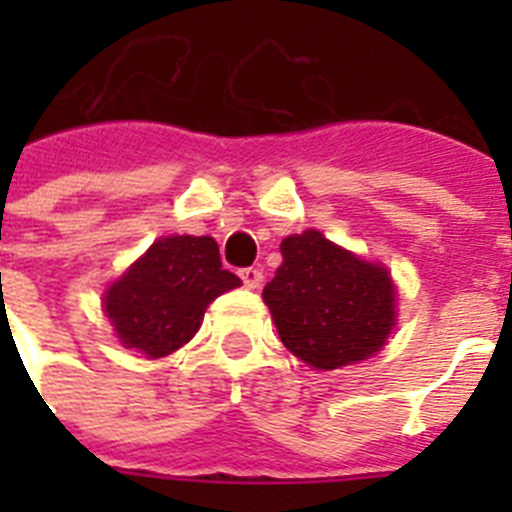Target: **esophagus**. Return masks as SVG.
Instances as JSON below:
<instances>
[{
  "label": "esophagus",
  "instance_id": "esophagus-1",
  "mask_svg": "<svg viewBox=\"0 0 512 512\" xmlns=\"http://www.w3.org/2000/svg\"><path fill=\"white\" fill-rule=\"evenodd\" d=\"M241 279L248 289H259L261 282H264V271L256 269V266H248V269H241Z\"/></svg>",
  "mask_w": 512,
  "mask_h": 512
}]
</instances>
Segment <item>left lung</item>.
I'll use <instances>...</instances> for the list:
<instances>
[{
  "instance_id": "obj_1",
  "label": "left lung",
  "mask_w": 512,
  "mask_h": 512,
  "mask_svg": "<svg viewBox=\"0 0 512 512\" xmlns=\"http://www.w3.org/2000/svg\"><path fill=\"white\" fill-rule=\"evenodd\" d=\"M264 302L284 346L312 369L374 356L395 328V284L382 264L330 243L320 230L284 238Z\"/></svg>"
}]
</instances>
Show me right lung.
<instances>
[{
    "instance_id": "right-lung-1",
    "label": "right lung",
    "mask_w": 512,
    "mask_h": 512,
    "mask_svg": "<svg viewBox=\"0 0 512 512\" xmlns=\"http://www.w3.org/2000/svg\"><path fill=\"white\" fill-rule=\"evenodd\" d=\"M238 284L223 269L215 238L166 235L110 284L102 302L122 346L161 359L192 341L207 305Z\"/></svg>"
}]
</instances>
